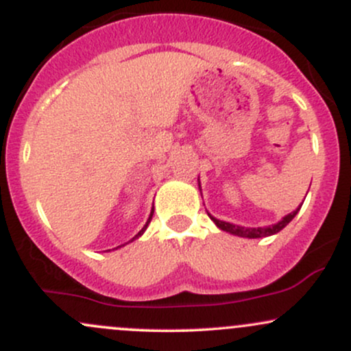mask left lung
<instances>
[{
	"mask_svg": "<svg viewBox=\"0 0 351 351\" xmlns=\"http://www.w3.org/2000/svg\"><path fill=\"white\" fill-rule=\"evenodd\" d=\"M198 186H199V191H201V184H199V183H198ZM300 208H302V204H300L299 208L295 209V211L289 213L287 216L282 217L279 223L271 224V226H264V228H245V226H237V224L228 223V221L217 219V217L211 216V215H209V213H208V216L211 217L213 223H215L216 226L221 229V231H226V232H229V234H234V236H239V237H249V239H257V237H267V236L277 234V232L282 231V229L287 226V224L291 223L293 217H295L297 213L300 211Z\"/></svg>",
	"mask_w": 351,
	"mask_h": 351,
	"instance_id": "8db88e82",
	"label": "left lung"
}]
</instances>
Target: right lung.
<instances>
[{
  "instance_id": "1",
  "label": "right lung",
  "mask_w": 351,
  "mask_h": 351,
  "mask_svg": "<svg viewBox=\"0 0 351 351\" xmlns=\"http://www.w3.org/2000/svg\"><path fill=\"white\" fill-rule=\"evenodd\" d=\"M152 216H153V208H152V213H150V216H148L147 223H145V226H143L142 229H140V231H138V234H136L135 237H132V239H130V241H128V243H132V241L138 239V237L143 234V232H145V229H147V228H148V224H150V221H152ZM128 243H125V244H128ZM125 244H122V245H117V247H115V249H120V247H123V245H125ZM108 251H110V249H108Z\"/></svg>"
}]
</instances>
